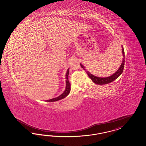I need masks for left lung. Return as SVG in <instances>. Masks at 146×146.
Returning a JSON list of instances; mask_svg holds the SVG:
<instances>
[{
	"label": "left lung",
	"instance_id": "1",
	"mask_svg": "<svg viewBox=\"0 0 146 146\" xmlns=\"http://www.w3.org/2000/svg\"><path fill=\"white\" fill-rule=\"evenodd\" d=\"M121 48H122V53H123V58L122 63L121 64V66L118 69V70L115 74H113V75H111L109 77H96V76L91 74L89 71H86L85 67L83 66L81 63H80V66L84 70L86 71V73L88 74V77L92 79L93 83H94L96 84H98V85H104V84L110 83L113 80H115V79H116L121 74V73L123 71L124 67V63H125V53H124V48L123 46H121Z\"/></svg>",
	"mask_w": 146,
	"mask_h": 146
}]
</instances>
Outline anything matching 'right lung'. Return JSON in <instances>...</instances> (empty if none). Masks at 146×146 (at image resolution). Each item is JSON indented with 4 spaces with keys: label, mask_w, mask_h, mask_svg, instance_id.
<instances>
[{
    "label": "right lung",
    "mask_w": 146,
    "mask_h": 146,
    "mask_svg": "<svg viewBox=\"0 0 146 146\" xmlns=\"http://www.w3.org/2000/svg\"><path fill=\"white\" fill-rule=\"evenodd\" d=\"M69 73V69H68L67 70L66 74V88H65L64 91L60 96H58V97H56V98H55L52 99H50V100H46L47 102H55V101H58V100H61V99L65 98L69 94V93L70 92L71 88H70V84L69 83V80H68Z\"/></svg>",
    "instance_id": "right-lung-1"
}]
</instances>
